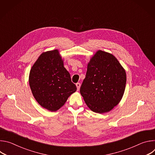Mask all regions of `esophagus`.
<instances>
[{
	"instance_id": "esophagus-1",
	"label": "esophagus",
	"mask_w": 155,
	"mask_h": 155,
	"mask_svg": "<svg viewBox=\"0 0 155 155\" xmlns=\"http://www.w3.org/2000/svg\"><path fill=\"white\" fill-rule=\"evenodd\" d=\"M76 86H77V90L78 91L80 90V88L81 84H80V83H76Z\"/></svg>"
}]
</instances>
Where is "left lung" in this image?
<instances>
[{"label":"left lung","mask_w":155,"mask_h":155,"mask_svg":"<svg viewBox=\"0 0 155 155\" xmlns=\"http://www.w3.org/2000/svg\"><path fill=\"white\" fill-rule=\"evenodd\" d=\"M126 74L118 59L98 50L87 64L80 94L93 112H110L121 101L125 90Z\"/></svg>","instance_id":"8db88e82"}]
</instances>
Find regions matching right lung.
<instances>
[{
  "label": "right lung",
  "mask_w": 155,
  "mask_h": 155,
  "mask_svg": "<svg viewBox=\"0 0 155 155\" xmlns=\"http://www.w3.org/2000/svg\"><path fill=\"white\" fill-rule=\"evenodd\" d=\"M29 82L37 102L56 112L77 90L58 50L42 53L30 71Z\"/></svg>",
  "instance_id": "right-lung-1"
}]
</instances>
